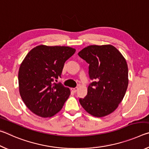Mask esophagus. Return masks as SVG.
Here are the masks:
<instances>
[{
	"label": "esophagus",
	"instance_id": "esophagus-1",
	"mask_svg": "<svg viewBox=\"0 0 149 149\" xmlns=\"http://www.w3.org/2000/svg\"><path fill=\"white\" fill-rule=\"evenodd\" d=\"M77 90H78V87H75V88H72V91H73V92H74V93H75V92H76Z\"/></svg>",
	"mask_w": 149,
	"mask_h": 149
}]
</instances>
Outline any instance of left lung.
Masks as SVG:
<instances>
[{
  "label": "left lung",
  "mask_w": 149,
  "mask_h": 149,
  "mask_svg": "<svg viewBox=\"0 0 149 149\" xmlns=\"http://www.w3.org/2000/svg\"><path fill=\"white\" fill-rule=\"evenodd\" d=\"M78 55L89 64V77L93 80L86 97L79 99L81 105L95 117L109 115L122 102L128 86L125 58L111 45H90Z\"/></svg>",
  "instance_id": "1"
}]
</instances>
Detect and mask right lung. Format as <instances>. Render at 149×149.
I'll return each instance as SVG.
<instances>
[{"label": "right lung", "instance_id": "obj_1", "mask_svg": "<svg viewBox=\"0 0 149 149\" xmlns=\"http://www.w3.org/2000/svg\"><path fill=\"white\" fill-rule=\"evenodd\" d=\"M74 48L39 45L27 53L19 66V91L26 107L35 114L50 118L62 109L70 90L54 79L61 75L65 62Z\"/></svg>", "mask_w": 149, "mask_h": 149}]
</instances>
